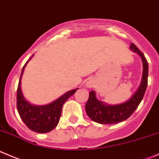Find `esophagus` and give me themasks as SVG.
<instances>
[{"mask_svg": "<svg viewBox=\"0 0 159 159\" xmlns=\"http://www.w3.org/2000/svg\"><path fill=\"white\" fill-rule=\"evenodd\" d=\"M86 85H87V87H89V88H92V83L89 82L87 84H86Z\"/></svg>", "mask_w": 159, "mask_h": 159, "instance_id": "esophagus-1", "label": "esophagus"}]
</instances>
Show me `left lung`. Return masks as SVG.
<instances>
[{
	"label": "left lung",
	"instance_id": "obj_1",
	"mask_svg": "<svg viewBox=\"0 0 159 159\" xmlns=\"http://www.w3.org/2000/svg\"><path fill=\"white\" fill-rule=\"evenodd\" d=\"M130 48L138 53L142 60L143 75L141 84L128 101L115 106H109L98 100L95 91H91L86 103L85 110L87 115L95 122L101 124H113L126 120L136 110L144 97L148 85V64L145 57L134 44L131 43Z\"/></svg>",
	"mask_w": 159,
	"mask_h": 159
}]
</instances>
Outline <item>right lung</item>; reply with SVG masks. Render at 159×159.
Here are the masks:
<instances>
[{
  "mask_svg": "<svg viewBox=\"0 0 159 159\" xmlns=\"http://www.w3.org/2000/svg\"><path fill=\"white\" fill-rule=\"evenodd\" d=\"M32 57L29 58V60ZM29 61L23 67L18 82L17 90V109L22 121L30 130L36 133H47L57 127L59 123L64 102L72 96L78 89L66 92L54 102L46 106H33L30 104L24 98L21 89V76Z\"/></svg>",
  "mask_w": 159,
  "mask_h": 159,
  "instance_id": "1",
  "label": "right lung"
}]
</instances>
